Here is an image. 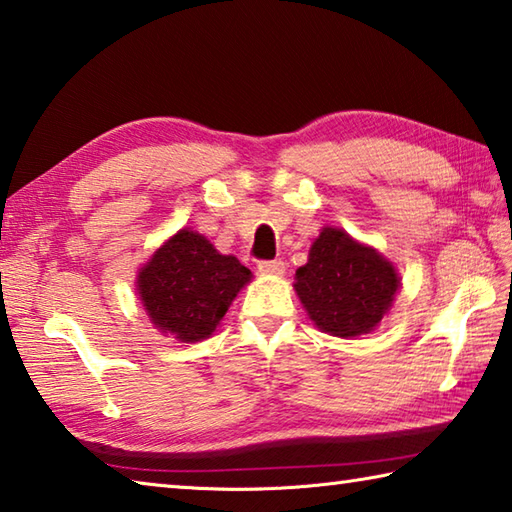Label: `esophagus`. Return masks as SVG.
I'll list each match as a JSON object with an SVG mask.
<instances>
[{
	"label": "esophagus",
	"mask_w": 512,
	"mask_h": 512,
	"mask_svg": "<svg viewBox=\"0 0 512 512\" xmlns=\"http://www.w3.org/2000/svg\"><path fill=\"white\" fill-rule=\"evenodd\" d=\"M284 268L286 266L282 259H262V262H257V271L262 275H282Z\"/></svg>",
	"instance_id": "34e87169"
}]
</instances>
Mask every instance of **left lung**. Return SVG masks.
<instances>
[{
  "instance_id": "left-lung-1",
  "label": "left lung",
  "mask_w": 512,
  "mask_h": 512,
  "mask_svg": "<svg viewBox=\"0 0 512 512\" xmlns=\"http://www.w3.org/2000/svg\"><path fill=\"white\" fill-rule=\"evenodd\" d=\"M295 291L318 329L356 338L383 320L398 291V275L374 248L353 241L345 230L324 228L309 262L297 268Z\"/></svg>"
}]
</instances>
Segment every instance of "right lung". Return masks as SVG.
<instances>
[{
	"instance_id": "add662e5",
	"label": "right lung",
	"mask_w": 512,
	"mask_h": 512,
	"mask_svg": "<svg viewBox=\"0 0 512 512\" xmlns=\"http://www.w3.org/2000/svg\"><path fill=\"white\" fill-rule=\"evenodd\" d=\"M248 280L250 271L237 257L219 255L199 232L181 230L138 275V293L156 329L197 342L217 329Z\"/></svg>"
}]
</instances>
